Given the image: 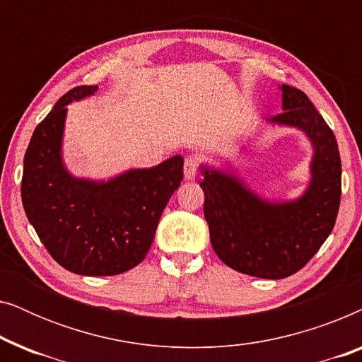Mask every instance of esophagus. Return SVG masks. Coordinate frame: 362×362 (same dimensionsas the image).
<instances>
[{"label":"esophagus","instance_id":"1","mask_svg":"<svg viewBox=\"0 0 362 362\" xmlns=\"http://www.w3.org/2000/svg\"><path fill=\"white\" fill-rule=\"evenodd\" d=\"M199 170V160L196 156H187L185 160V177L186 180H194Z\"/></svg>","mask_w":362,"mask_h":362}]
</instances>
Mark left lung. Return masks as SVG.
I'll use <instances>...</instances> for the list:
<instances>
[{
    "label": "left lung",
    "mask_w": 362,
    "mask_h": 362,
    "mask_svg": "<svg viewBox=\"0 0 362 362\" xmlns=\"http://www.w3.org/2000/svg\"><path fill=\"white\" fill-rule=\"evenodd\" d=\"M279 125L303 130L313 143L311 181L300 199L270 202L239 177L202 166L204 217L217 257L240 274L279 280L308 264L333 230L341 201V158L334 133L305 92L281 86Z\"/></svg>",
    "instance_id": "1"
}]
</instances>
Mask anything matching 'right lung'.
<instances>
[{
	"instance_id": "right-lung-1",
	"label": "right lung",
	"mask_w": 362,
	"mask_h": 362,
	"mask_svg": "<svg viewBox=\"0 0 362 362\" xmlns=\"http://www.w3.org/2000/svg\"><path fill=\"white\" fill-rule=\"evenodd\" d=\"M97 86L74 87L36 127L24 155L21 197L49 254L78 275H118L145 259L160 217L182 180V156L110 181L77 180L66 170L61 145L67 103Z\"/></svg>"
}]
</instances>
